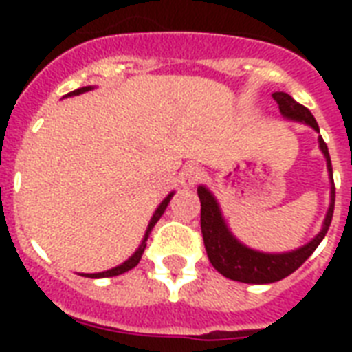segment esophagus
Instances as JSON below:
<instances>
[{
	"instance_id": "esophagus-1",
	"label": "esophagus",
	"mask_w": 352,
	"mask_h": 352,
	"mask_svg": "<svg viewBox=\"0 0 352 352\" xmlns=\"http://www.w3.org/2000/svg\"><path fill=\"white\" fill-rule=\"evenodd\" d=\"M203 179V170L199 166H184L181 171V184L184 188L195 186Z\"/></svg>"
}]
</instances>
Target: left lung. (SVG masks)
<instances>
[{"label":"left lung","mask_w":352,"mask_h":352,"mask_svg":"<svg viewBox=\"0 0 352 352\" xmlns=\"http://www.w3.org/2000/svg\"><path fill=\"white\" fill-rule=\"evenodd\" d=\"M272 96L274 100L278 102L279 111H281L283 117L305 122L311 127H314L316 131H320L316 118L312 117V113L305 106L298 104L287 93H274ZM320 148H322L323 155L327 159L329 173L333 177V164H331V157H329L327 144L323 142L322 137H320ZM197 193L199 199H201V232H203L204 248H206L210 263L225 278L241 281V283H274V281H279V279L290 276L311 257L312 252L316 250L318 245L322 243V239L327 234L331 221H333L334 181L333 188H331V206H329L322 232L311 243H307L305 246H301V248L294 252H287V254H263V252L250 250V248L243 246L228 232L225 219L221 215L219 206L215 203L214 195L206 188L199 186Z\"/></svg>","instance_id":"left-lung-1"}]
</instances>
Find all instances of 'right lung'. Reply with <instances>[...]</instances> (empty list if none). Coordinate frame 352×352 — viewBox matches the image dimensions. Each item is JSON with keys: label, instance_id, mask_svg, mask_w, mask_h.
<instances>
[{"label": "right lung", "instance_id": "right-lung-1", "mask_svg": "<svg viewBox=\"0 0 352 352\" xmlns=\"http://www.w3.org/2000/svg\"><path fill=\"white\" fill-rule=\"evenodd\" d=\"M89 89H91L89 85H87V87H80V89L71 91V93H67V95H65V96L80 95V93H85V91H89ZM171 195H173V193H170V195H168V197H166L164 201L160 203V206H159V208H157V212H155V214H153V217H151V221H149V226H148V230H146V235H144L142 245L138 246V250L135 252V254H133V256L129 257V259H127L126 263H122V265H118V267L111 268V270H106V272H100V274H84L85 278H113V276H120V274L127 272V270H131L133 267H137L138 261H140V257H142V254H144V248H146V241H148V237H149V232H151V228H153V226L157 225V221L160 219V215L164 214V210H166V206H168V203H170Z\"/></svg>", "mask_w": 352, "mask_h": 352}]
</instances>
